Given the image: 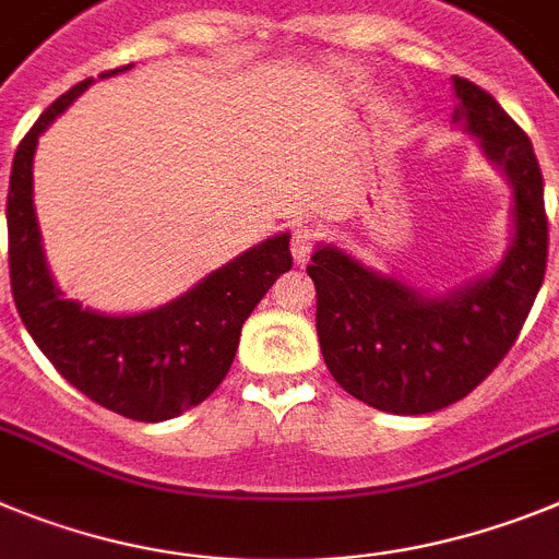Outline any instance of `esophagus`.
I'll return each instance as SVG.
<instances>
[{
    "instance_id": "esophagus-1",
    "label": "esophagus",
    "mask_w": 559,
    "mask_h": 559,
    "mask_svg": "<svg viewBox=\"0 0 559 559\" xmlns=\"http://www.w3.org/2000/svg\"><path fill=\"white\" fill-rule=\"evenodd\" d=\"M314 241H318V233L309 230V227H295L293 230V259L295 264L304 266L309 264V259H312V250H314Z\"/></svg>"
}]
</instances>
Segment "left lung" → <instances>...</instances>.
Masks as SVG:
<instances>
[{
	"mask_svg": "<svg viewBox=\"0 0 559 559\" xmlns=\"http://www.w3.org/2000/svg\"><path fill=\"white\" fill-rule=\"evenodd\" d=\"M453 123L478 140L512 188L503 259L444 293L380 273L332 241H320L307 266L326 368L354 400L385 414H433L487 380L514 346L546 275L543 174L532 143L481 86L453 78Z\"/></svg>",
	"mask_w": 559,
	"mask_h": 559,
	"instance_id": "1",
	"label": "left lung"
}]
</instances>
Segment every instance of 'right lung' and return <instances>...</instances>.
Wrapping results in <instances>:
<instances>
[{"instance_id": "obj_1", "label": "right lung", "mask_w": 559, "mask_h": 559, "mask_svg": "<svg viewBox=\"0 0 559 559\" xmlns=\"http://www.w3.org/2000/svg\"><path fill=\"white\" fill-rule=\"evenodd\" d=\"M126 70L132 64L100 78ZM92 84L86 78L61 95L24 134L13 157L8 188L13 300L24 329L72 388L126 419L165 421L205 402L225 380L245 320L293 266L289 233L252 245L188 293L145 312L106 314L64 298L47 266L33 207V157L38 138Z\"/></svg>"}]
</instances>
